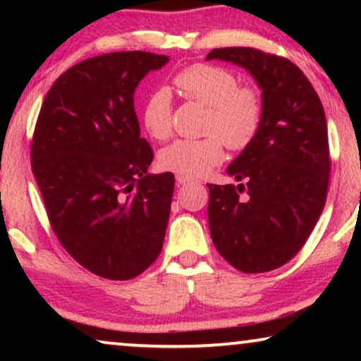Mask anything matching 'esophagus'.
I'll list each match as a JSON object with an SVG mask.
<instances>
[{"label": "esophagus", "instance_id": "esophagus-1", "mask_svg": "<svg viewBox=\"0 0 361 361\" xmlns=\"http://www.w3.org/2000/svg\"><path fill=\"white\" fill-rule=\"evenodd\" d=\"M176 179L179 184H189V182H195L194 177H189V176H182V174H177Z\"/></svg>", "mask_w": 361, "mask_h": 361}]
</instances>
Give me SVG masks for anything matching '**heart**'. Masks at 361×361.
Returning <instances> with one entry per match:
<instances>
[{
	"label": "heart",
	"mask_w": 361,
	"mask_h": 361,
	"mask_svg": "<svg viewBox=\"0 0 361 361\" xmlns=\"http://www.w3.org/2000/svg\"><path fill=\"white\" fill-rule=\"evenodd\" d=\"M182 95L207 106L205 133L200 140H177L161 151L162 169L176 174L204 176L225 157L228 149L240 152L253 145L264 120V103L253 85H238V77L215 63H194L172 78ZM145 130L157 141L172 135V100L166 88L146 97L141 110Z\"/></svg>",
	"instance_id": "heart-1"
}]
</instances>
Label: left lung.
Segmentation results:
<instances>
[{
	"label": "left lung",
	"mask_w": 361,
	"mask_h": 361,
	"mask_svg": "<svg viewBox=\"0 0 361 361\" xmlns=\"http://www.w3.org/2000/svg\"><path fill=\"white\" fill-rule=\"evenodd\" d=\"M207 59L248 68L263 90L259 135L228 167L240 184L207 185L215 248L241 273H266L299 253L324 210L330 177L324 106L289 59L255 47L214 49Z\"/></svg>",
	"instance_id": "8db88e82"
}]
</instances>
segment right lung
<instances>
[{"mask_svg": "<svg viewBox=\"0 0 361 361\" xmlns=\"http://www.w3.org/2000/svg\"><path fill=\"white\" fill-rule=\"evenodd\" d=\"M166 56L123 51L78 62L44 98L31 167L63 250L103 279L128 281L154 263L169 220L174 174L149 176L135 88Z\"/></svg>", "mask_w": 361, "mask_h": 361, "instance_id": "1", "label": "right lung"}]
</instances>
